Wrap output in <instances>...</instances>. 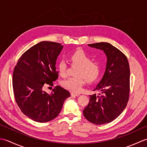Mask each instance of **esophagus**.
Here are the masks:
<instances>
[{
  "instance_id": "34e87169",
  "label": "esophagus",
  "mask_w": 147,
  "mask_h": 147,
  "mask_svg": "<svg viewBox=\"0 0 147 147\" xmlns=\"http://www.w3.org/2000/svg\"><path fill=\"white\" fill-rule=\"evenodd\" d=\"M80 95V93H75V92H72L71 93V96H78Z\"/></svg>"
}]
</instances>
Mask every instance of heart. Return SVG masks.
<instances>
[{
  "label": "heart",
  "mask_w": 147,
  "mask_h": 147,
  "mask_svg": "<svg viewBox=\"0 0 147 147\" xmlns=\"http://www.w3.org/2000/svg\"><path fill=\"white\" fill-rule=\"evenodd\" d=\"M70 60L73 64L78 65L76 74L77 76L71 77L62 82L61 85L65 89L71 92H78L85 83V78L89 83L97 80L101 73L100 65L92 59L83 50H78L71 53ZM67 64L64 60H61L58 64V71L60 75L64 77L67 74Z\"/></svg>",
  "instance_id": "1"
}]
</instances>
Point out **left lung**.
<instances>
[{
	"instance_id": "obj_1",
	"label": "left lung",
	"mask_w": 147,
	"mask_h": 147,
	"mask_svg": "<svg viewBox=\"0 0 147 147\" xmlns=\"http://www.w3.org/2000/svg\"><path fill=\"white\" fill-rule=\"evenodd\" d=\"M93 48L102 50L107 56L105 72L96 88L101 94L90 95L88 105L83 115L90 123L101 125L111 123L126 108L129 96L130 69L126 56L109 43L88 44Z\"/></svg>"
}]
</instances>
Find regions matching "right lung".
<instances>
[{"label":"right lung","instance_id":"right-lung-1","mask_svg":"<svg viewBox=\"0 0 147 147\" xmlns=\"http://www.w3.org/2000/svg\"><path fill=\"white\" fill-rule=\"evenodd\" d=\"M62 48L61 43L40 42L24 52L14 67L12 87L16 102L24 115L38 123L55 119L70 96L60 86L51 94L43 90V86H53L58 78L55 64Z\"/></svg>","mask_w":147,"mask_h":147}]
</instances>
